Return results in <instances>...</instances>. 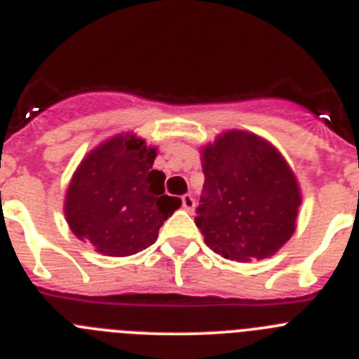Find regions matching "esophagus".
<instances>
[{
  "label": "esophagus",
  "mask_w": 359,
  "mask_h": 359,
  "mask_svg": "<svg viewBox=\"0 0 359 359\" xmlns=\"http://www.w3.org/2000/svg\"><path fill=\"white\" fill-rule=\"evenodd\" d=\"M182 203H183V208H185V210H194V207H196V201H194V198H192V196L190 194H185L182 198Z\"/></svg>",
  "instance_id": "obj_1"
}]
</instances>
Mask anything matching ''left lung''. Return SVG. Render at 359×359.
I'll use <instances>...</instances> for the list:
<instances>
[{"mask_svg":"<svg viewBox=\"0 0 359 359\" xmlns=\"http://www.w3.org/2000/svg\"><path fill=\"white\" fill-rule=\"evenodd\" d=\"M205 174L196 224L224 259L262 261L291 239L302 192L277 147L248 131L219 135L201 147Z\"/></svg>","mask_w":359,"mask_h":359,"instance_id":"left-lung-1","label":"left lung"}]
</instances>
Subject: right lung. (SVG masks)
<instances>
[{"label": "right lung", "mask_w": 359, "mask_h": 359, "mask_svg": "<svg viewBox=\"0 0 359 359\" xmlns=\"http://www.w3.org/2000/svg\"><path fill=\"white\" fill-rule=\"evenodd\" d=\"M156 147L126 133L90 151L69 180L65 215L73 236L107 257H128L158 239L163 221L182 207L165 196Z\"/></svg>", "instance_id": "1"}]
</instances>
